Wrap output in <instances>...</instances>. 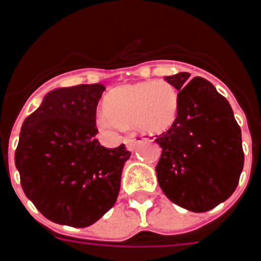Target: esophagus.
Masks as SVG:
<instances>
[{"label":"esophagus","mask_w":261,"mask_h":261,"mask_svg":"<svg viewBox=\"0 0 261 261\" xmlns=\"http://www.w3.org/2000/svg\"><path fill=\"white\" fill-rule=\"evenodd\" d=\"M124 144H125V146H126V149H128V150L133 151L136 149V146H137L138 141H137V140H135V138H132V137H126L125 140H124Z\"/></svg>","instance_id":"esophagus-1"}]
</instances>
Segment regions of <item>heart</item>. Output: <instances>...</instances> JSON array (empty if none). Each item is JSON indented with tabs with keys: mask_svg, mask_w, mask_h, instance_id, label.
<instances>
[{
	"mask_svg": "<svg viewBox=\"0 0 261 261\" xmlns=\"http://www.w3.org/2000/svg\"><path fill=\"white\" fill-rule=\"evenodd\" d=\"M177 115L176 89L167 81H146L112 90L98 114V125L112 133L135 124L141 132L161 135L176 123Z\"/></svg>",
	"mask_w": 261,
	"mask_h": 261,
	"instance_id": "obj_1",
	"label": "heart"
}]
</instances>
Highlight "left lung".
Instances as JSON below:
<instances>
[{
	"instance_id": "obj_1",
	"label": "left lung",
	"mask_w": 261,
	"mask_h": 261,
	"mask_svg": "<svg viewBox=\"0 0 261 261\" xmlns=\"http://www.w3.org/2000/svg\"><path fill=\"white\" fill-rule=\"evenodd\" d=\"M168 75L179 90V115L156 136L162 154L155 166L159 187L174 204L208 212L234 193L244 163L241 126L225 96L205 78Z\"/></svg>"
}]
</instances>
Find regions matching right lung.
Returning a JSON list of instances; mask_svg holds the SVG:
<instances>
[{
	"label": "right lung",
	"instance_id": "right-lung-1",
	"mask_svg": "<svg viewBox=\"0 0 261 261\" xmlns=\"http://www.w3.org/2000/svg\"><path fill=\"white\" fill-rule=\"evenodd\" d=\"M105 90L100 84L53 90L20 129L15 150L20 186L52 222L86 227L116 202L130 153L124 144L107 149L95 138Z\"/></svg>",
	"mask_w": 261,
	"mask_h": 261
}]
</instances>
